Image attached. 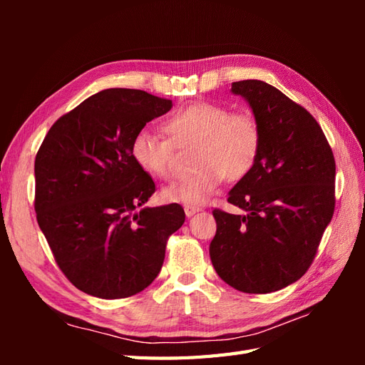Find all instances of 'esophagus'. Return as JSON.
Returning <instances> with one entry per match:
<instances>
[{
  "mask_svg": "<svg viewBox=\"0 0 365 365\" xmlns=\"http://www.w3.org/2000/svg\"><path fill=\"white\" fill-rule=\"evenodd\" d=\"M197 212H200V207H197V205H185V213H187L188 218L192 215H196Z\"/></svg>",
  "mask_w": 365,
  "mask_h": 365,
  "instance_id": "34e87169",
  "label": "esophagus"
}]
</instances>
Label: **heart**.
<instances>
[{
	"label": "heart",
	"instance_id": "heart-1",
	"mask_svg": "<svg viewBox=\"0 0 365 365\" xmlns=\"http://www.w3.org/2000/svg\"><path fill=\"white\" fill-rule=\"evenodd\" d=\"M169 138L139 130L131 141V157L147 174L168 178L173 173L174 145L196 144L192 165L197 169L163 188L169 202L200 204L215 195L224 178L235 182L251 173L262 147L257 119L212 102H192L166 120Z\"/></svg>",
	"mask_w": 365,
	"mask_h": 365
}]
</instances>
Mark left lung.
I'll return each instance as SVG.
<instances>
[{
  "label": "left lung",
  "instance_id": "obj_1",
  "mask_svg": "<svg viewBox=\"0 0 365 365\" xmlns=\"http://www.w3.org/2000/svg\"><path fill=\"white\" fill-rule=\"evenodd\" d=\"M262 130L259 158L215 208L210 259L224 282L245 293H271L312 265L336 207V161L319 122L281 91L259 80L232 83Z\"/></svg>",
  "mask_w": 365,
  "mask_h": 365
}]
</instances>
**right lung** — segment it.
<instances>
[{
  "label": "right lung",
  "instance_id": "add662e5",
  "mask_svg": "<svg viewBox=\"0 0 365 365\" xmlns=\"http://www.w3.org/2000/svg\"><path fill=\"white\" fill-rule=\"evenodd\" d=\"M170 108L145 91H100L61 115L38 147V227L59 269L92 297L128 298L149 287L185 222L178 204L136 212L155 183L131 157V141Z\"/></svg>",
  "mask_w": 365,
  "mask_h": 365
}]
</instances>
